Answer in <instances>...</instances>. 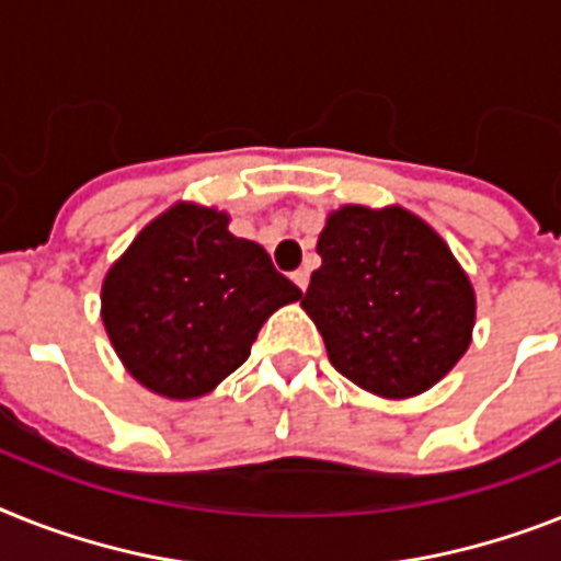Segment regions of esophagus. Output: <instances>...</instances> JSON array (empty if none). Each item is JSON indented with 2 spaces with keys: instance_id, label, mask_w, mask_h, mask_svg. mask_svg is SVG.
Wrapping results in <instances>:
<instances>
[{
  "instance_id": "1",
  "label": "esophagus",
  "mask_w": 561,
  "mask_h": 561,
  "mask_svg": "<svg viewBox=\"0 0 561 561\" xmlns=\"http://www.w3.org/2000/svg\"><path fill=\"white\" fill-rule=\"evenodd\" d=\"M291 280L300 286V289H307L309 286V272L307 270H298V272H291Z\"/></svg>"
}]
</instances>
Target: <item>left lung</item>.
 Returning <instances> with one entry per match:
<instances>
[{"instance_id": "obj_1", "label": "left lung", "mask_w": 561, "mask_h": 561, "mask_svg": "<svg viewBox=\"0 0 561 561\" xmlns=\"http://www.w3.org/2000/svg\"><path fill=\"white\" fill-rule=\"evenodd\" d=\"M321 270L300 307L332 367L381 398L430 390L467 353L476 321L470 277L450 247L407 208L344 206L318 238Z\"/></svg>"}]
</instances>
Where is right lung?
<instances>
[{
    "instance_id": "1",
    "label": "right lung",
    "mask_w": 561,
    "mask_h": 561,
    "mask_svg": "<svg viewBox=\"0 0 561 561\" xmlns=\"http://www.w3.org/2000/svg\"><path fill=\"white\" fill-rule=\"evenodd\" d=\"M304 291L229 215L178 203L103 280V323L125 369L157 396L201 398L249 358L263 321Z\"/></svg>"
}]
</instances>
